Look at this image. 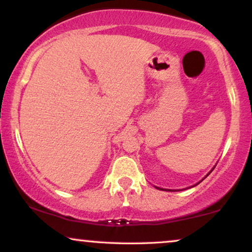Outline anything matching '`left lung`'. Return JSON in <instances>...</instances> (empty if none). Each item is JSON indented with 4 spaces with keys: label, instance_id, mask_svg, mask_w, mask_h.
<instances>
[{
    "label": "left lung",
    "instance_id": "8db88e82",
    "mask_svg": "<svg viewBox=\"0 0 252 252\" xmlns=\"http://www.w3.org/2000/svg\"><path fill=\"white\" fill-rule=\"evenodd\" d=\"M211 173V172H210ZM210 173H209V174H210ZM209 174H207V175H209ZM156 189H158V187H156Z\"/></svg>",
    "mask_w": 252,
    "mask_h": 252
}]
</instances>
